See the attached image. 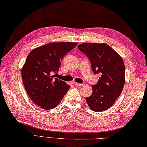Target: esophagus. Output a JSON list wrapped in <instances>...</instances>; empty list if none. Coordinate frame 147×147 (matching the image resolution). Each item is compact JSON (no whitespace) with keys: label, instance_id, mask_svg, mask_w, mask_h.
Masks as SVG:
<instances>
[{"label":"esophagus","instance_id":"esophagus-1","mask_svg":"<svg viewBox=\"0 0 147 147\" xmlns=\"http://www.w3.org/2000/svg\"><path fill=\"white\" fill-rule=\"evenodd\" d=\"M75 85L78 86H83V85H84V84H83H83H82V83H76V82L75 83Z\"/></svg>","mask_w":147,"mask_h":147}]
</instances>
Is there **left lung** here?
Returning a JSON list of instances; mask_svg holds the SVG:
<instances>
[{
	"mask_svg": "<svg viewBox=\"0 0 147 147\" xmlns=\"http://www.w3.org/2000/svg\"><path fill=\"white\" fill-rule=\"evenodd\" d=\"M78 48L89 58L94 74H100L92 93L86 97L90 108L94 112L109 109L121 94L125 83V67L122 57L105 43H85Z\"/></svg>",
	"mask_w": 147,
	"mask_h": 147,
	"instance_id": "obj_1",
	"label": "left lung"
}]
</instances>
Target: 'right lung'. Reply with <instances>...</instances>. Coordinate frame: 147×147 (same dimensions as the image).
Instances as JSON below:
<instances>
[{
	"mask_svg": "<svg viewBox=\"0 0 147 147\" xmlns=\"http://www.w3.org/2000/svg\"><path fill=\"white\" fill-rule=\"evenodd\" d=\"M77 43L53 42L30 52L22 68L25 90L34 103L44 110L55 108L70 86L55 78L61 61Z\"/></svg>",
	"mask_w": 147,
	"mask_h": 147,
	"instance_id": "right-lung-1",
	"label": "right lung"
}]
</instances>
